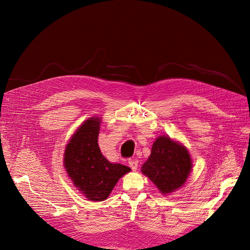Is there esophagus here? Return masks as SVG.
Segmentation results:
<instances>
[{
	"label": "esophagus",
	"instance_id": "1",
	"mask_svg": "<svg viewBox=\"0 0 250 250\" xmlns=\"http://www.w3.org/2000/svg\"><path fill=\"white\" fill-rule=\"evenodd\" d=\"M129 166L130 167L133 169V171H136L137 167H139V161L136 160V159H130L129 160Z\"/></svg>",
	"mask_w": 250,
	"mask_h": 250
}]
</instances>
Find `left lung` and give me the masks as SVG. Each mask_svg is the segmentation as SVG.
Returning <instances> with one entry per match:
<instances>
[{
  "label": "left lung",
  "instance_id": "left-lung-1",
  "mask_svg": "<svg viewBox=\"0 0 250 250\" xmlns=\"http://www.w3.org/2000/svg\"><path fill=\"white\" fill-rule=\"evenodd\" d=\"M191 167L192 162L187 148L162 135L153 142L150 156L142 166V173L157 186L162 194H169L183 187Z\"/></svg>",
  "mask_w": 250,
  "mask_h": 250
}]
</instances>
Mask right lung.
<instances>
[{"mask_svg": "<svg viewBox=\"0 0 250 250\" xmlns=\"http://www.w3.org/2000/svg\"><path fill=\"white\" fill-rule=\"evenodd\" d=\"M101 119L91 117L79 126L64 151V167L74 186L90 201H104L119 178L131 168L111 163L101 153L98 144Z\"/></svg>", "mask_w": 250, "mask_h": 250, "instance_id": "add662e5", "label": "right lung"}]
</instances>
